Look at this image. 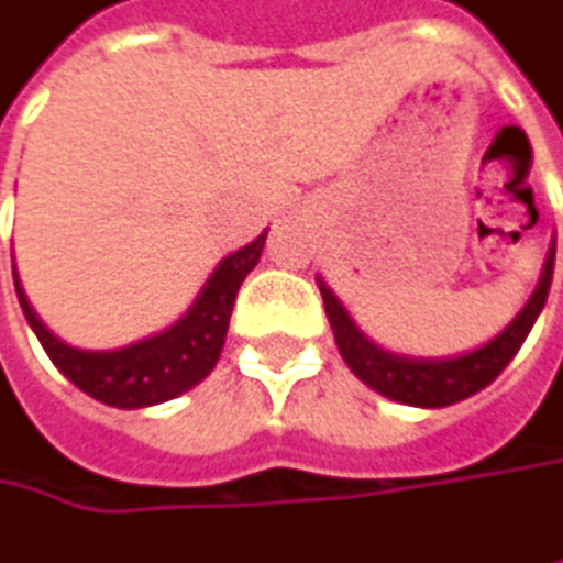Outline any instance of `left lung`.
<instances>
[{
  "label": "left lung",
  "mask_w": 563,
  "mask_h": 563,
  "mask_svg": "<svg viewBox=\"0 0 563 563\" xmlns=\"http://www.w3.org/2000/svg\"><path fill=\"white\" fill-rule=\"evenodd\" d=\"M551 274H554V247L548 251V261H544V271H541V280H538L532 299L512 319V325L503 334H496L484 347L461 354V357H444V361L399 357V354L380 351L377 344H371L354 329V322L347 319V312L341 309L332 289H325L322 283L319 286H322V299H325V312H329V322L334 329L338 351L347 361V367L364 384L374 386L377 393H384L396 402L441 409V406H451V402H461V399L481 393L484 386H489L503 374V367L516 357V351L522 347V341L536 325L538 312L551 289Z\"/></svg>",
  "instance_id": "left-lung-1"
}]
</instances>
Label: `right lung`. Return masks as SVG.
Returning <instances> with one entry per match:
<instances>
[{
	"mask_svg": "<svg viewBox=\"0 0 563 563\" xmlns=\"http://www.w3.org/2000/svg\"><path fill=\"white\" fill-rule=\"evenodd\" d=\"M264 238H267V231L219 264L212 280L206 283L202 296L192 302V309L179 319L177 325H170L167 332L154 334V338H144L137 344L119 347V351H77V347L57 341L31 312L22 286L15 283L19 302L25 309L27 325L44 344L47 357L82 393H89L92 399H99L106 406H119V409H141V406L167 402L179 393L192 389L216 367L222 344H225V332H229L234 296H238L244 277L254 271V264L264 251Z\"/></svg>",
	"mask_w": 563,
	"mask_h": 563,
	"instance_id": "right-lung-1",
	"label": "right lung"
}]
</instances>
